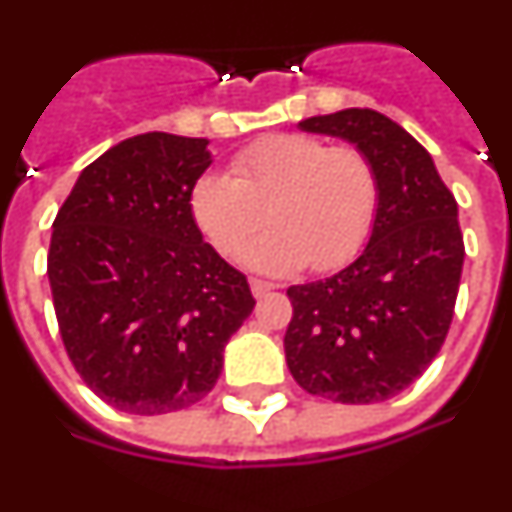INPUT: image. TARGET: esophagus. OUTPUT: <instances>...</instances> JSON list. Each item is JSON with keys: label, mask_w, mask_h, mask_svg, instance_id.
Segmentation results:
<instances>
[{"label": "esophagus", "mask_w": 512, "mask_h": 512, "mask_svg": "<svg viewBox=\"0 0 512 512\" xmlns=\"http://www.w3.org/2000/svg\"><path fill=\"white\" fill-rule=\"evenodd\" d=\"M271 289H277L271 282H264V279H251V292L256 300H261V297H266L271 292Z\"/></svg>", "instance_id": "esophagus-1"}]
</instances>
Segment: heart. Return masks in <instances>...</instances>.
<instances>
[{"label": "heart", "mask_w": 512, "mask_h": 512, "mask_svg": "<svg viewBox=\"0 0 512 512\" xmlns=\"http://www.w3.org/2000/svg\"><path fill=\"white\" fill-rule=\"evenodd\" d=\"M194 225L223 253L238 256L264 228L271 233L243 253L261 274H289L310 264H346L372 233L379 174L356 148H333L300 133L269 135L233 158V176L205 174L189 194Z\"/></svg>", "instance_id": "1"}]
</instances>
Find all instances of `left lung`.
Wrapping results in <instances>:
<instances>
[{
  "mask_svg": "<svg viewBox=\"0 0 512 512\" xmlns=\"http://www.w3.org/2000/svg\"><path fill=\"white\" fill-rule=\"evenodd\" d=\"M300 130L346 140L372 161L379 212L356 261L287 289V366L325 400H390L428 369L449 333L464 266L459 207L431 153L382 112L351 107L307 117Z\"/></svg>",
  "mask_w": 512,
  "mask_h": 512,
  "instance_id": "1",
  "label": "left lung"
}]
</instances>
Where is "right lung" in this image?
Wrapping results in <instances>:
<instances>
[{
	"instance_id": "right-lung-1",
	"label": "right lung",
	"mask_w": 512,
	"mask_h": 512,
	"mask_svg": "<svg viewBox=\"0 0 512 512\" xmlns=\"http://www.w3.org/2000/svg\"><path fill=\"white\" fill-rule=\"evenodd\" d=\"M207 146L171 133L122 140L81 171L53 223L48 282L63 346L81 379L122 413L200 402L256 305L189 210L212 164Z\"/></svg>"
}]
</instances>
